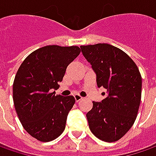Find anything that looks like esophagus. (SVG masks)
Listing matches in <instances>:
<instances>
[{
    "instance_id": "1",
    "label": "esophagus",
    "mask_w": 156,
    "mask_h": 156,
    "mask_svg": "<svg viewBox=\"0 0 156 156\" xmlns=\"http://www.w3.org/2000/svg\"><path fill=\"white\" fill-rule=\"evenodd\" d=\"M73 97H74V99H75V101H76V102H79L80 100H82V99H83V98H82L80 95H78V94L73 95Z\"/></svg>"
}]
</instances>
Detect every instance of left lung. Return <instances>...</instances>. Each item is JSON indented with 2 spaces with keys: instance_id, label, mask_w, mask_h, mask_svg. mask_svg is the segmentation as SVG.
Returning a JSON list of instances; mask_svg holds the SVG:
<instances>
[{
  "instance_id": "8db88e82",
  "label": "left lung",
  "mask_w": 156,
  "mask_h": 156,
  "mask_svg": "<svg viewBox=\"0 0 156 156\" xmlns=\"http://www.w3.org/2000/svg\"><path fill=\"white\" fill-rule=\"evenodd\" d=\"M96 73L98 88L106 97L86 115L89 127L98 139L114 142L133 125L141 99L142 79L136 64L122 50L107 43L81 46ZM105 95V93H104Z\"/></svg>"
}]
</instances>
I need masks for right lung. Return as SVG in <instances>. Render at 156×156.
<instances>
[{
    "instance_id": "obj_1",
    "label": "right lung",
    "mask_w": 156,
    "mask_h": 156,
    "mask_svg": "<svg viewBox=\"0 0 156 156\" xmlns=\"http://www.w3.org/2000/svg\"><path fill=\"white\" fill-rule=\"evenodd\" d=\"M77 46L49 45L32 52L17 70L13 83L14 106L24 129L42 142L57 139L66 128L75 103L73 96L56 95L66 67L80 54Z\"/></svg>"
}]
</instances>
